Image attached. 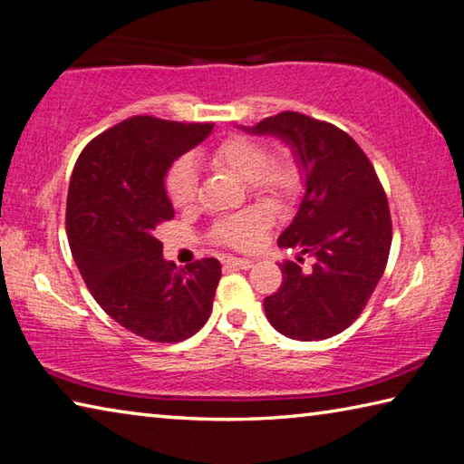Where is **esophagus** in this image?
<instances>
[{
	"mask_svg": "<svg viewBox=\"0 0 464 464\" xmlns=\"http://www.w3.org/2000/svg\"><path fill=\"white\" fill-rule=\"evenodd\" d=\"M224 265L230 266V269H253L255 266V263L248 261V258H237V256H227Z\"/></svg>",
	"mask_w": 464,
	"mask_h": 464,
	"instance_id": "1",
	"label": "esophagus"
}]
</instances>
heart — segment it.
Masks as SVG:
<instances>
[{"instance_id": "1", "label": "heart", "mask_w": 464, "mask_h": 464, "mask_svg": "<svg viewBox=\"0 0 464 464\" xmlns=\"http://www.w3.org/2000/svg\"><path fill=\"white\" fill-rule=\"evenodd\" d=\"M209 160L214 165L227 169L256 195L283 198L297 185V167L287 154L266 157L265 144L248 136H230L218 142L209 150ZM198 167L191 157H181L170 165L165 187L170 203L179 209L191 208L198 199ZM271 222L269 211L253 208L238 216L226 218L214 227L216 240L234 248H250L261 238V234Z\"/></svg>"}]
</instances>
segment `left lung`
Returning a JSON list of instances; mask_svg holds the SVG:
<instances>
[{
    "label": "left lung",
    "instance_id": "1",
    "mask_svg": "<svg viewBox=\"0 0 464 464\" xmlns=\"http://www.w3.org/2000/svg\"><path fill=\"white\" fill-rule=\"evenodd\" d=\"M242 130L287 142L305 181L294 222L277 242L314 265H281V287L265 297L266 320L304 343L336 336L364 310L392 248V216L375 169L344 130L305 113L281 111Z\"/></svg>",
    "mask_w": 464,
    "mask_h": 464
}]
</instances>
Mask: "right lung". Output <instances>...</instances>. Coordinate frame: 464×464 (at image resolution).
<instances>
[{
  "instance_id": "1",
  "label": "right lung",
  "mask_w": 464,
  "mask_h": 464,
  "mask_svg": "<svg viewBox=\"0 0 464 464\" xmlns=\"http://www.w3.org/2000/svg\"><path fill=\"white\" fill-rule=\"evenodd\" d=\"M211 130L134 116L93 138L72 169L67 237L81 277L111 320L152 343L193 336L222 277L218 258L179 269L154 237L175 216L165 189L170 165Z\"/></svg>"
}]
</instances>
